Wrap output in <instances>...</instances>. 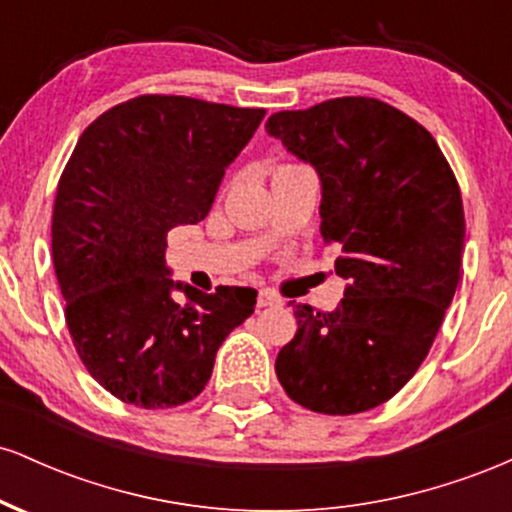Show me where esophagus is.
Masks as SVG:
<instances>
[{
  "label": "esophagus",
  "instance_id": "esophagus-1",
  "mask_svg": "<svg viewBox=\"0 0 512 512\" xmlns=\"http://www.w3.org/2000/svg\"><path fill=\"white\" fill-rule=\"evenodd\" d=\"M272 305H281V298L274 291L262 289L257 293V308H272Z\"/></svg>",
  "mask_w": 512,
  "mask_h": 512
}]
</instances>
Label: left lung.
<instances>
[{"label":"left lung","instance_id":"left-lung-1","mask_svg":"<svg viewBox=\"0 0 512 512\" xmlns=\"http://www.w3.org/2000/svg\"><path fill=\"white\" fill-rule=\"evenodd\" d=\"M267 132L320 175V233L349 281L332 313L293 305L276 378L317 414L380 407L424 363L460 284V185L431 132L378 98L281 110Z\"/></svg>","mask_w":512,"mask_h":512}]
</instances>
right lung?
<instances>
[{"label":"right lung","instance_id":"right-lung-1","mask_svg":"<svg viewBox=\"0 0 512 512\" xmlns=\"http://www.w3.org/2000/svg\"><path fill=\"white\" fill-rule=\"evenodd\" d=\"M264 113L146 93L96 117L62 170L52 262L64 317L88 373L122 402L170 409L195 399L223 339L255 310V289L175 284L166 238L209 214Z\"/></svg>","mask_w":512,"mask_h":512}]
</instances>
